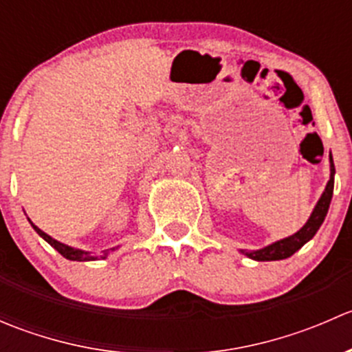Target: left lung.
<instances>
[{
  "mask_svg": "<svg viewBox=\"0 0 352 352\" xmlns=\"http://www.w3.org/2000/svg\"><path fill=\"white\" fill-rule=\"evenodd\" d=\"M333 173H336V168H333V160L332 155H330V179L325 186L324 194H322L320 199H318L317 206L311 211L310 218L305 223V226L301 230H298L294 235L287 236V239L278 240V242L267 245L264 248H258V250H242V254L247 255V257L254 258V261L264 262V261H283V258L291 257L294 252L300 250L305 243L310 242L315 236V233L318 232V228L324 223L325 216H327L330 199H332L333 194Z\"/></svg>",
  "mask_w": 352,
  "mask_h": 352,
  "instance_id": "left-lung-1",
  "label": "left lung"
}]
</instances>
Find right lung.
Returning <instances> with one entry per match:
<instances>
[{
  "mask_svg": "<svg viewBox=\"0 0 352 352\" xmlns=\"http://www.w3.org/2000/svg\"><path fill=\"white\" fill-rule=\"evenodd\" d=\"M28 221H30V219H28ZM30 225H32V228H34L35 232H37L38 235H41L42 239L45 240V242L51 245V247H54L56 250H58L59 254L63 255V257L67 258V261H78V262L98 261V258H107L109 252L110 250H116V248H109V250H102L98 255H91V252H85V250H80V248H73V247H69V245H65V243L58 242V240H54V239H52V236H49L47 233L42 232L41 228H37V226H35L32 221H30Z\"/></svg>",
  "mask_w": 352,
  "mask_h": 352,
  "instance_id": "obj_1",
  "label": "right lung"
}]
</instances>
